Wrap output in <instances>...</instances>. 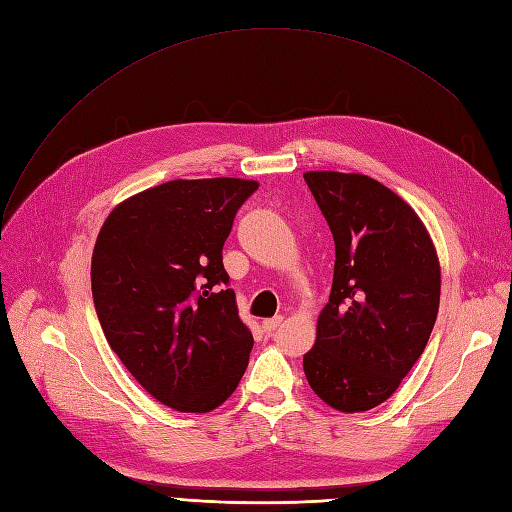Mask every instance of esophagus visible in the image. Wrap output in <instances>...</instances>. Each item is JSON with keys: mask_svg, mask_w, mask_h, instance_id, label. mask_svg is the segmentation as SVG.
<instances>
[{"mask_svg": "<svg viewBox=\"0 0 512 512\" xmlns=\"http://www.w3.org/2000/svg\"><path fill=\"white\" fill-rule=\"evenodd\" d=\"M282 316H275V318H267V320H262V329H265L267 333H273L277 327H280L282 324Z\"/></svg>", "mask_w": 512, "mask_h": 512, "instance_id": "obj_1", "label": "esophagus"}]
</instances>
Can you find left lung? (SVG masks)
Returning <instances> with one entry per match:
<instances>
[{"instance_id": "obj_1", "label": "left lung", "mask_w": 512, "mask_h": 512, "mask_svg": "<svg viewBox=\"0 0 512 512\" xmlns=\"http://www.w3.org/2000/svg\"><path fill=\"white\" fill-rule=\"evenodd\" d=\"M335 241L329 303L303 356L314 393L339 412L389 399L423 354L440 307V262L414 209L367 175H303Z\"/></svg>"}]
</instances>
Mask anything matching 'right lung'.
Returning a JSON list of instances; mask_svg holds the SVG:
<instances>
[{
  "label": "right lung",
  "mask_w": 512,
  "mask_h": 512,
  "mask_svg": "<svg viewBox=\"0 0 512 512\" xmlns=\"http://www.w3.org/2000/svg\"><path fill=\"white\" fill-rule=\"evenodd\" d=\"M245 179H177L108 215L91 294L108 346L143 389L179 412H211L237 389L254 337L222 262Z\"/></svg>",
  "instance_id": "right-lung-1"
}]
</instances>
